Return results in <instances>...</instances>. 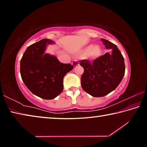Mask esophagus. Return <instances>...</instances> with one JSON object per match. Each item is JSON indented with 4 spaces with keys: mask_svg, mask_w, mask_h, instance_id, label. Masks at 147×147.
I'll return each instance as SVG.
<instances>
[{
    "mask_svg": "<svg viewBox=\"0 0 147 147\" xmlns=\"http://www.w3.org/2000/svg\"><path fill=\"white\" fill-rule=\"evenodd\" d=\"M72 64H73V65L74 67H76L77 65H79V62L77 61V60H74V61H73V63H72Z\"/></svg>",
    "mask_w": 147,
    "mask_h": 147,
    "instance_id": "1",
    "label": "esophagus"
}]
</instances>
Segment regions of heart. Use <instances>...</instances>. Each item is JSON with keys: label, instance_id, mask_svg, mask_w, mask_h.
<instances>
[{"label": "heart", "instance_id": "obj_1", "mask_svg": "<svg viewBox=\"0 0 147 147\" xmlns=\"http://www.w3.org/2000/svg\"><path fill=\"white\" fill-rule=\"evenodd\" d=\"M79 53L82 56H89L92 59H96L100 56L101 54V49L100 47L98 45H89L81 49Z\"/></svg>", "mask_w": 147, "mask_h": 147}]
</instances>
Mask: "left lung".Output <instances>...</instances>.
Segmentation results:
<instances>
[{"mask_svg":"<svg viewBox=\"0 0 147 147\" xmlns=\"http://www.w3.org/2000/svg\"><path fill=\"white\" fill-rule=\"evenodd\" d=\"M109 53L99 57L91 63L82 60L84 69L81 77V86L84 91L94 97H100L111 93L121 83L125 73L124 58L115 44L101 39Z\"/></svg>","mask_w":147,"mask_h":147,"instance_id":"left-lung-1","label":"left lung"}]
</instances>
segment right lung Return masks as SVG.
Wrapping results in <instances>:
<instances>
[{
	"instance_id": "right-lung-1",
	"label": "right lung",
	"mask_w": 147,
	"mask_h": 147,
	"mask_svg": "<svg viewBox=\"0 0 147 147\" xmlns=\"http://www.w3.org/2000/svg\"><path fill=\"white\" fill-rule=\"evenodd\" d=\"M55 42L41 39L26 49L20 62L23 82L35 95L46 100L56 98L63 89V80L73 69L70 63H61L56 56L45 53L48 45Z\"/></svg>"
}]
</instances>
